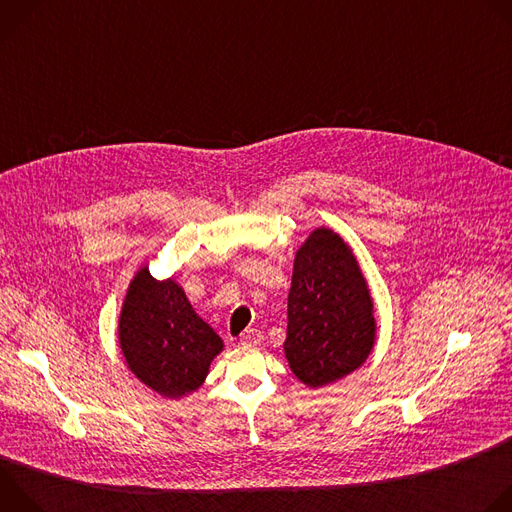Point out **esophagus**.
I'll use <instances>...</instances> for the list:
<instances>
[{
	"mask_svg": "<svg viewBox=\"0 0 512 512\" xmlns=\"http://www.w3.org/2000/svg\"><path fill=\"white\" fill-rule=\"evenodd\" d=\"M261 340H263V334H261L257 328H251V330H245V332H243V336H241L239 342H241L243 346L253 348V346H259Z\"/></svg>",
	"mask_w": 512,
	"mask_h": 512,
	"instance_id": "obj_1",
	"label": "esophagus"
}]
</instances>
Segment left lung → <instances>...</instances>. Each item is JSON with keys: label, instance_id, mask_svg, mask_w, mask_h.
I'll return each mask as SVG.
<instances>
[{"label": "left lung", "instance_id": "left-lung-1", "mask_svg": "<svg viewBox=\"0 0 512 512\" xmlns=\"http://www.w3.org/2000/svg\"><path fill=\"white\" fill-rule=\"evenodd\" d=\"M377 342L375 302L352 247L318 227L298 247L287 296L283 354L310 389L336 383L371 356Z\"/></svg>", "mask_w": 512, "mask_h": 512}]
</instances>
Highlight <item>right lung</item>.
Returning <instances> with one entry per match:
<instances>
[{"instance_id": "right-lung-1", "label": "right lung", "mask_w": 512, "mask_h": 512, "mask_svg": "<svg viewBox=\"0 0 512 512\" xmlns=\"http://www.w3.org/2000/svg\"><path fill=\"white\" fill-rule=\"evenodd\" d=\"M127 369L164 399H182L206 381L225 344L192 308L176 277L156 279L150 261L131 277L117 320Z\"/></svg>"}]
</instances>
